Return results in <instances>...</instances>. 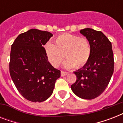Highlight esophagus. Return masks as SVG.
<instances>
[{"label": "esophagus", "mask_w": 123, "mask_h": 123, "mask_svg": "<svg viewBox=\"0 0 123 123\" xmlns=\"http://www.w3.org/2000/svg\"><path fill=\"white\" fill-rule=\"evenodd\" d=\"M68 74V72H66V71H61V77H64V76H66V75H67Z\"/></svg>", "instance_id": "1"}]
</instances>
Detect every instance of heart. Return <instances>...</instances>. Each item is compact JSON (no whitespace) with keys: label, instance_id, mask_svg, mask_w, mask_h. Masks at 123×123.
<instances>
[{"label":"heart","instance_id":"obj_1","mask_svg":"<svg viewBox=\"0 0 123 123\" xmlns=\"http://www.w3.org/2000/svg\"><path fill=\"white\" fill-rule=\"evenodd\" d=\"M45 52L48 61L54 68L66 59L64 66L68 68H80L86 65L91 55L89 40L79 36L64 34L55 39V44L48 43L45 46Z\"/></svg>","mask_w":123,"mask_h":123}]
</instances>
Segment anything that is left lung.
<instances>
[{
    "label": "left lung",
    "instance_id": "left-lung-1",
    "mask_svg": "<svg viewBox=\"0 0 123 123\" xmlns=\"http://www.w3.org/2000/svg\"><path fill=\"white\" fill-rule=\"evenodd\" d=\"M80 33L90 41L91 55L82 68L74 72L77 80L71 86L74 93L82 99H92L105 90L114 73L112 43L101 31L86 28Z\"/></svg>",
    "mask_w": 123,
    "mask_h": 123
}]
</instances>
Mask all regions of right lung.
Listing matches in <instances>:
<instances>
[{
    "mask_svg": "<svg viewBox=\"0 0 123 123\" xmlns=\"http://www.w3.org/2000/svg\"><path fill=\"white\" fill-rule=\"evenodd\" d=\"M53 34L32 29L11 45L9 73L16 89L29 101L42 102L52 95L61 71L48 62L43 47Z\"/></svg>",
    "mask_w": 123,
    "mask_h": 123,
    "instance_id": "right-lung-1",
    "label": "right lung"
}]
</instances>
